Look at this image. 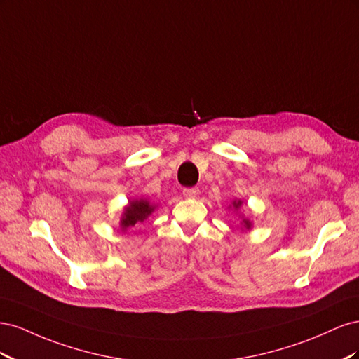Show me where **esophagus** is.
Returning <instances> with one entry per match:
<instances>
[{
  "instance_id": "1",
  "label": "esophagus",
  "mask_w": 359,
  "mask_h": 359,
  "mask_svg": "<svg viewBox=\"0 0 359 359\" xmlns=\"http://www.w3.org/2000/svg\"><path fill=\"white\" fill-rule=\"evenodd\" d=\"M182 194L186 198H198L199 196V189L198 187H187L182 190Z\"/></svg>"
}]
</instances>
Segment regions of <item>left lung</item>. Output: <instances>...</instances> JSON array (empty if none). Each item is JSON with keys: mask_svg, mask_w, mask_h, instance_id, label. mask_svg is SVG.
<instances>
[{"mask_svg": "<svg viewBox=\"0 0 359 359\" xmlns=\"http://www.w3.org/2000/svg\"><path fill=\"white\" fill-rule=\"evenodd\" d=\"M233 205H235V208H238V206H240V205H241V202H233ZM244 223H245V226H247V227H250V222L244 220Z\"/></svg>", "mask_w": 359, "mask_h": 359, "instance_id": "obj_1", "label": "left lung"}]
</instances>
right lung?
I'll list each match as a JSON object with an SVG mask.
<instances>
[{"label":"right lung","mask_w":359,"mask_h":359,"mask_svg":"<svg viewBox=\"0 0 359 359\" xmlns=\"http://www.w3.org/2000/svg\"><path fill=\"white\" fill-rule=\"evenodd\" d=\"M153 211H154V206L149 205L148 201L130 202V205L126 208L123 220H121V227L123 229H127V227H132V226H136L137 223H142Z\"/></svg>","instance_id":"obj_1"}]
</instances>
